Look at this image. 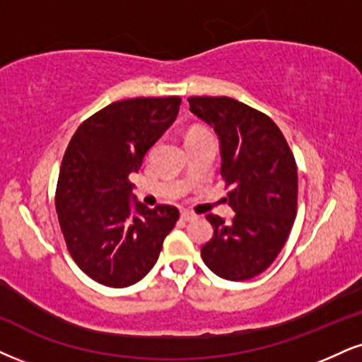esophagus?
<instances>
[{
  "mask_svg": "<svg viewBox=\"0 0 362 362\" xmlns=\"http://www.w3.org/2000/svg\"><path fill=\"white\" fill-rule=\"evenodd\" d=\"M181 220L182 221H191V220H194V215H193V213H189V211H181Z\"/></svg>",
  "mask_w": 362,
  "mask_h": 362,
  "instance_id": "34e87169",
  "label": "esophagus"
}]
</instances>
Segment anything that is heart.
<instances>
[{"label":"heart","instance_id":"heart-1","mask_svg":"<svg viewBox=\"0 0 362 362\" xmlns=\"http://www.w3.org/2000/svg\"><path fill=\"white\" fill-rule=\"evenodd\" d=\"M202 134H208V131H204L202 127H191L188 132H186V139L189 137H196V136H202Z\"/></svg>","mask_w":362,"mask_h":362}]
</instances>
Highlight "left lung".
Segmentation results:
<instances>
[{"label": "left lung", "mask_w": 362, "mask_h": 362, "mask_svg": "<svg viewBox=\"0 0 362 362\" xmlns=\"http://www.w3.org/2000/svg\"><path fill=\"white\" fill-rule=\"evenodd\" d=\"M189 110L216 132L221 176L231 186V223L206 216L213 238L203 262L233 282L260 275L287 242L297 215V166L282 131L265 114L230 97H191Z\"/></svg>", "instance_id": "left-lung-1"}]
</instances>
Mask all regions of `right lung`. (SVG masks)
I'll return each mask as SVG.
<instances>
[{
  "label": "right lung",
  "instance_id": "obj_1",
  "mask_svg": "<svg viewBox=\"0 0 362 362\" xmlns=\"http://www.w3.org/2000/svg\"><path fill=\"white\" fill-rule=\"evenodd\" d=\"M180 104V97L114 102L80 124L65 151L55 196L62 233L75 263L107 287L144 279L180 218L171 204L137 202L129 181Z\"/></svg>",
  "mask_w": 362,
  "mask_h": 362
}]
</instances>
